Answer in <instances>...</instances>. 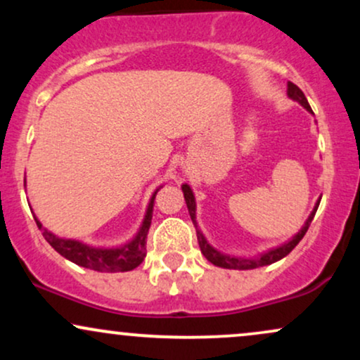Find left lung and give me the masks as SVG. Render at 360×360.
Segmentation results:
<instances>
[{
    "label": "left lung",
    "instance_id": "1",
    "mask_svg": "<svg viewBox=\"0 0 360 360\" xmlns=\"http://www.w3.org/2000/svg\"><path fill=\"white\" fill-rule=\"evenodd\" d=\"M288 96L291 98L292 101H298L304 110L309 111V113H313L311 106H309V103L307 100V96H304V94H303V91H301L296 84H292V82H288ZM181 188H183L184 200H186V206H188L189 217H191L194 226H196V237H198V243H200L201 254H203L205 257L213 264V266L223 267V269H240V271L257 269V267L269 266V264H274V262H278V260H281L283 257H286L289 252H291L296 245H298L301 238L304 237V233H307L309 223H311L313 217H315V213H316V210H318V205H320V200H321V198H318L315 208H313V212L309 213L308 220L304 221L303 229H301L300 232L295 235V237L289 238L288 242L281 243V245H278V247H274V249H269L267 252H262V254L255 255V257H240V255L225 254V252L214 249L212 243L206 240V237L203 235V232H201V230L198 229V221H196V200H194V193H193L191 186L183 184V186H181Z\"/></svg>",
    "mask_w": 360,
    "mask_h": 360
}]
</instances>
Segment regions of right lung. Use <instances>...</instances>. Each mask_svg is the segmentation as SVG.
<instances>
[{"label": "right lung", "mask_w": 360, "mask_h": 360, "mask_svg": "<svg viewBox=\"0 0 360 360\" xmlns=\"http://www.w3.org/2000/svg\"><path fill=\"white\" fill-rule=\"evenodd\" d=\"M160 189V188H159ZM159 189H155L152 194L150 201L146 210L142 225H140L137 235L130 242L123 243L120 247H93L88 243L74 240V238H62L47 230L39 218L35 217L37 226L42 230V235L51 245L56 249L62 257H65L77 266L93 269L98 272H127L135 269L146 259V245H147V233L152 223V212H154V200Z\"/></svg>", "instance_id": "1"}]
</instances>
